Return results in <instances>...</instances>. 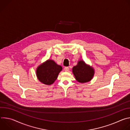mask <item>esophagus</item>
I'll use <instances>...</instances> for the list:
<instances>
[{
    "instance_id": "1",
    "label": "esophagus",
    "mask_w": 130,
    "mask_h": 130,
    "mask_svg": "<svg viewBox=\"0 0 130 130\" xmlns=\"http://www.w3.org/2000/svg\"><path fill=\"white\" fill-rule=\"evenodd\" d=\"M64 70H65V71H68L69 70V68H68V67H65L64 68Z\"/></svg>"
}]
</instances>
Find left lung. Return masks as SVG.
I'll return each instance as SVG.
<instances>
[{
  "instance_id": "8db88e82",
  "label": "left lung",
  "mask_w": 130,
  "mask_h": 130,
  "mask_svg": "<svg viewBox=\"0 0 130 130\" xmlns=\"http://www.w3.org/2000/svg\"><path fill=\"white\" fill-rule=\"evenodd\" d=\"M72 70L76 80L81 83L91 81L95 74L94 68L87 64L83 60H79L77 65L73 67Z\"/></svg>"
}]
</instances>
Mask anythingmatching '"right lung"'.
Listing matches in <instances>:
<instances>
[{
    "instance_id": "obj_1",
    "label": "right lung",
    "mask_w": 130,
    "mask_h": 130,
    "mask_svg": "<svg viewBox=\"0 0 130 130\" xmlns=\"http://www.w3.org/2000/svg\"><path fill=\"white\" fill-rule=\"evenodd\" d=\"M62 70L61 66L52 60H48L36 68V75L38 80L43 84L50 85L57 80L59 73Z\"/></svg>"
}]
</instances>
